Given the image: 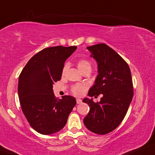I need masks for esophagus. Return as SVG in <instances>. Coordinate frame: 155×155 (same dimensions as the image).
<instances>
[{"label": "esophagus", "mask_w": 155, "mask_h": 155, "mask_svg": "<svg viewBox=\"0 0 155 155\" xmlns=\"http://www.w3.org/2000/svg\"><path fill=\"white\" fill-rule=\"evenodd\" d=\"M81 102H82L81 99H76V103H77L78 104H81Z\"/></svg>", "instance_id": "obj_1"}]
</instances>
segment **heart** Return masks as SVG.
<instances>
[{"label":"heart","instance_id":"heart-1","mask_svg":"<svg viewBox=\"0 0 155 155\" xmlns=\"http://www.w3.org/2000/svg\"><path fill=\"white\" fill-rule=\"evenodd\" d=\"M77 67L81 73L87 71V70H91V63H90L89 61L87 59H84V58H82V59L78 61ZM68 65L67 64H65V65L64 66L63 69H62V73H63V74L66 71ZM84 89H85V87L83 85H75L72 87V92L76 96H81L82 94V93L84 92Z\"/></svg>","mask_w":155,"mask_h":155}]
</instances>
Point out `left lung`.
Returning <instances> with one entry per match:
<instances>
[{
    "label": "left lung",
    "instance_id": "left-lung-1",
    "mask_svg": "<svg viewBox=\"0 0 155 155\" xmlns=\"http://www.w3.org/2000/svg\"><path fill=\"white\" fill-rule=\"evenodd\" d=\"M87 48L98 67V75L88 95L103 97L97 103L92 98L83 99L90 108L84 124L95 134H106L121 124L127 112L134 94L132 75L127 62L107 45L96 44Z\"/></svg>",
    "mask_w": 155,
    "mask_h": 155
}]
</instances>
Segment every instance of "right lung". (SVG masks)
<instances>
[{"label":"right lung","instance_id":"add662e5","mask_svg":"<svg viewBox=\"0 0 155 155\" xmlns=\"http://www.w3.org/2000/svg\"><path fill=\"white\" fill-rule=\"evenodd\" d=\"M77 47L61 46L46 48L34 55L19 76L18 93L21 109L31 127L48 135L65 126L76 99L55 97L53 85L61 78L66 60Z\"/></svg>","mask_w":155,"mask_h":155}]
</instances>
